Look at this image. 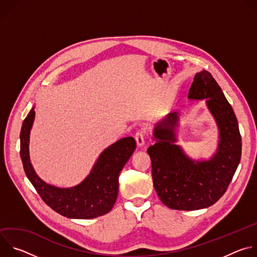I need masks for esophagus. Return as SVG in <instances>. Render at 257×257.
I'll list each match as a JSON object with an SVG mask.
<instances>
[{"label":"esophagus","instance_id":"34e87169","mask_svg":"<svg viewBox=\"0 0 257 257\" xmlns=\"http://www.w3.org/2000/svg\"><path fill=\"white\" fill-rule=\"evenodd\" d=\"M136 143L138 146H143L145 142V131L144 130H138L134 136Z\"/></svg>","mask_w":257,"mask_h":257}]
</instances>
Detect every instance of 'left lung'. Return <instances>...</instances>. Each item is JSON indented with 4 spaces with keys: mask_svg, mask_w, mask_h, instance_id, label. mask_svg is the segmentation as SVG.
<instances>
[{
    "mask_svg": "<svg viewBox=\"0 0 257 257\" xmlns=\"http://www.w3.org/2000/svg\"><path fill=\"white\" fill-rule=\"evenodd\" d=\"M188 98L206 99L218 128L215 154L207 161H194L175 143L177 112L168 114L156 125V143L148 149L155 189L165 205L178 210L205 208L221 198L238 168L242 150L235 113L208 71L202 70L195 75Z\"/></svg>",
    "mask_w": 257,
    "mask_h": 257,
    "instance_id": "obj_1",
    "label": "left lung"
}]
</instances>
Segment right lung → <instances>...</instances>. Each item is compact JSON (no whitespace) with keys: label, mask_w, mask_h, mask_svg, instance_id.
Instances as JSON below:
<instances>
[{"label":"right lung","mask_w":257,"mask_h":257,"mask_svg":"<svg viewBox=\"0 0 257 257\" xmlns=\"http://www.w3.org/2000/svg\"><path fill=\"white\" fill-rule=\"evenodd\" d=\"M34 106L23 121L20 132V157L24 172L42 199L56 212L69 218H94L111 210L119 191V175L136 148L133 137L109 145L98 157L90 174L80 184L59 188L36 175L29 159V134L34 121Z\"/></svg>","instance_id":"right-lung-1"}]
</instances>
